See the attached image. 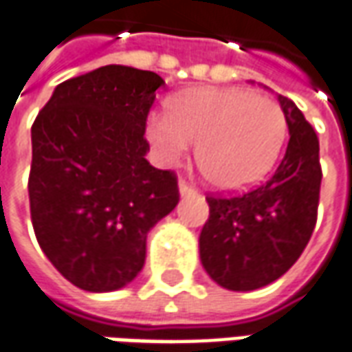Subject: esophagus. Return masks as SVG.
<instances>
[{
    "instance_id": "1",
    "label": "esophagus",
    "mask_w": 352,
    "mask_h": 352,
    "mask_svg": "<svg viewBox=\"0 0 352 352\" xmlns=\"http://www.w3.org/2000/svg\"><path fill=\"white\" fill-rule=\"evenodd\" d=\"M179 194L181 196H190V194H196V188L188 183H184V181H179Z\"/></svg>"
}]
</instances>
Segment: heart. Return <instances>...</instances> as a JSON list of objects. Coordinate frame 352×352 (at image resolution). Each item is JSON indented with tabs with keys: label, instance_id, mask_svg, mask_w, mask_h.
I'll return each instance as SVG.
<instances>
[{
	"label": "heart",
	"instance_id": "heart-1",
	"mask_svg": "<svg viewBox=\"0 0 352 352\" xmlns=\"http://www.w3.org/2000/svg\"><path fill=\"white\" fill-rule=\"evenodd\" d=\"M276 100L238 87H200L152 114L146 135L164 164H177L198 144L196 160L215 188L242 190L269 173L286 139Z\"/></svg>",
	"mask_w": 352,
	"mask_h": 352
}]
</instances>
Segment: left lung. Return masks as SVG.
I'll list each match as a JSON object with an SVG mask.
<instances>
[{"label":"left lung","mask_w":352,"mask_h":352,"mask_svg":"<svg viewBox=\"0 0 352 352\" xmlns=\"http://www.w3.org/2000/svg\"><path fill=\"white\" fill-rule=\"evenodd\" d=\"M289 141L276 171L250 192L208 196L200 261L219 286L252 292L299 259L316 225L322 169L318 137L294 100L278 95Z\"/></svg>","instance_id":"1"}]
</instances>
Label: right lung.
<instances>
[{
	"mask_svg": "<svg viewBox=\"0 0 352 352\" xmlns=\"http://www.w3.org/2000/svg\"><path fill=\"white\" fill-rule=\"evenodd\" d=\"M158 74L108 65L58 83L32 125L30 213L39 248L85 292L127 286L146 234L179 204L171 171L144 158Z\"/></svg>",
	"mask_w": 352,
	"mask_h": 352,
	"instance_id": "1",
	"label": "right lung"
}]
</instances>
